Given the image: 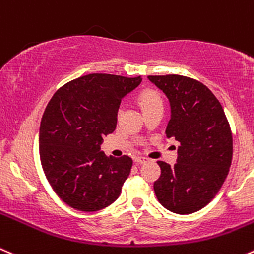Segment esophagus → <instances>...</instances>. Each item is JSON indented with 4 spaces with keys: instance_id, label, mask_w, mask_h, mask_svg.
I'll list each match as a JSON object with an SVG mask.
<instances>
[{
    "instance_id": "1",
    "label": "esophagus",
    "mask_w": 254,
    "mask_h": 254,
    "mask_svg": "<svg viewBox=\"0 0 254 254\" xmlns=\"http://www.w3.org/2000/svg\"><path fill=\"white\" fill-rule=\"evenodd\" d=\"M134 161H136L137 163H146V162L148 161V159H147L146 157H137V158L134 159Z\"/></svg>"
}]
</instances>
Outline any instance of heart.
Masks as SVG:
<instances>
[{"label": "heart", "mask_w": 254, "mask_h": 254, "mask_svg": "<svg viewBox=\"0 0 254 254\" xmlns=\"http://www.w3.org/2000/svg\"><path fill=\"white\" fill-rule=\"evenodd\" d=\"M138 103L141 106L142 111L146 112V111L152 110V108L162 107V98L159 93L156 92L154 89L147 88L139 92Z\"/></svg>", "instance_id": "obj_1"}]
</instances>
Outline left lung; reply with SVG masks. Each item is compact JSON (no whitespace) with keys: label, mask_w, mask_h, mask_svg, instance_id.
Instances as JSON below:
<instances>
[{"label":"left lung","mask_w":254,"mask_h":254,"mask_svg":"<svg viewBox=\"0 0 254 254\" xmlns=\"http://www.w3.org/2000/svg\"><path fill=\"white\" fill-rule=\"evenodd\" d=\"M148 79L170 101L166 136L180 143L175 166L157 162L161 176L153 185L154 193L168 211L193 213L213 199L228 175L233 154L231 127L219 101L201 82L180 74Z\"/></svg>","instance_id":"obj_1"}]
</instances>
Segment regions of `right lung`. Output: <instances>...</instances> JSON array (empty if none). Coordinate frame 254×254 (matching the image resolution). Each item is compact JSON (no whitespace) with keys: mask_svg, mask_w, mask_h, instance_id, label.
Listing matches in <instances>:
<instances>
[{"mask_svg":"<svg viewBox=\"0 0 254 254\" xmlns=\"http://www.w3.org/2000/svg\"><path fill=\"white\" fill-rule=\"evenodd\" d=\"M142 82L91 73L68 82L48 102L40 126V157L51 187L82 212L106 208L120 197L132 158L101 151L117 125L121 101Z\"/></svg>","mask_w":254,"mask_h":254,"instance_id":"right-lung-1","label":"right lung"}]
</instances>
